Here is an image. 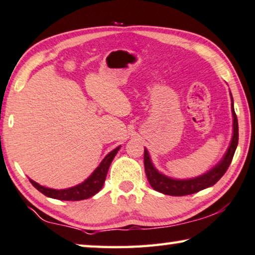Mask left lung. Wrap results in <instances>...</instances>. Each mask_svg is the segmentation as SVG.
Wrapping results in <instances>:
<instances>
[{"label": "left lung", "mask_w": 255, "mask_h": 255, "mask_svg": "<svg viewBox=\"0 0 255 255\" xmlns=\"http://www.w3.org/2000/svg\"><path fill=\"white\" fill-rule=\"evenodd\" d=\"M232 116H234V135H232L231 143L229 146L226 155H224L223 160L216 167H214L212 170L200 177H197V178L179 180L169 178V177L162 175V173L158 172L154 168L152 162H150L148 152H147V149H145V152H143V164H145V172L150 186L155 191L161 192L163 194L173 195V197H182V195L197 193V192L207 189V187L213 186L214 184L219 182L221 177L228 170L238 145V121L234 109V100H232Z\"/></svg>", "instance_id": "obj_1"}]
</instances>
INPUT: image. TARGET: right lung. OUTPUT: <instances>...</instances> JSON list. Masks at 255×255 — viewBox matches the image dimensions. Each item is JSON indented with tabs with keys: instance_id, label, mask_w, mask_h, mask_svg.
<instances>
[{
	"instance_id": "add662e5",
	"label": "right lung",
	"mask_w": 255,
	"mask_h": 255,
	"mask_svg": "<svg viewBox=\"0 0 255 255\" xmlns=\"http://www.w3.org/2000/svg\"><path fill=\"white\" fill-rule=\"evenodd\" d=\"M120 147H117L114 150H112L107 156L103 158L100 165L95 169V171L85 180L84 183L79 184V185L70 187V189L65 190H53L48 189V187L39 185L34 180L29 179L32 185L35 187L36 190L45 194L46 197L58 199V200H65V201H77V200H84V199H88L97 194L99 191L102 189L103 184H105L107 172L110 167V163L115 157V155L119 152Z\"/></svg>"
}]
</instances>
